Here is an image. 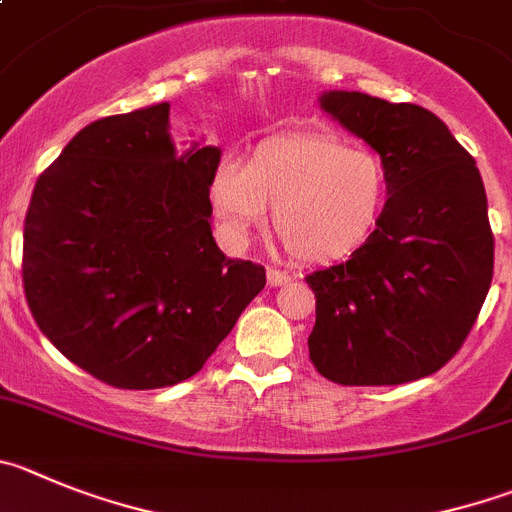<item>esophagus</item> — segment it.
Segmentation results:
<instances>
[{
  "instance_id": "esophagus-1",
  "label": "esophagus",
  "mask_w": 512,
  "mask_h": 512,
  "mask_svg": "<svg viewBox=\"0 0 512 512\" xmlns=\"http://www.w3.org/2000/svg\"><path fill=\"white\" fill-rule=\"evenodd\" d=\"M292 276L287 271H279V269H269L266 271V281H269V287H281V284H287Z\"/></svg>"
}]
</instances>
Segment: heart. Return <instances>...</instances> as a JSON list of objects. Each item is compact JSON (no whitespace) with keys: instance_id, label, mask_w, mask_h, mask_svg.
<instances>
[{"instance_id":"obj_1","label":"heart","mask_w":512,"mask_h":512,"mask_svg":"<svg viewBox=\"0 0 512 512\" xmlns=\"http://www.w3.org/2000/svg\"><path fill=\"white\" fill-rule=\"evenodd\" d=\"M386 167L373 152L327 134H279L243 164L225 162L210 180V205L233 238L266 223L292 259L332 264L358 251L386 203Z\"/></svg>"}]
</instances>
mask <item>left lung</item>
I'll use <instances>...</instances> for the list:
<instances>
[{
	"label": "left lung",
	"instance_id": "left-lung-1",
	"mask_svg": "<svg viewBox=\"0 0 512 512\" xmlns=\"http://www.w3.org/2000/svg\"><path fill=\"white\" fill-rule=\"evenodd\" d=\"M320 106L381 154L388 200L345 264L307 276L317 299L309 360L340 386H398L457 355L487 297L495 238L470 152L416 103L358 91Z\"/></svg>",
	"mask_w": 512,
	"mask_h": 512
}]
</instances>
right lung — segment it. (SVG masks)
Masks as SVG:
<instances>
[{"instance_id": "right-lung-1", "label": "right lung", "mask_w": 512, "mask_h": 512, "mask_svg": "<svg viewBox=\"0 0 512 512\" xmlns=\"http://www.w3.org/2000/svg\"><path fill=\"white\" fill-rule=\"evenodd\" d=\"M170 103L81 129L37 177L22 284L55 348L114 388L187 381L264 289L210 231L218 147L175 152Z\"/></svg>"}]
</instances>
